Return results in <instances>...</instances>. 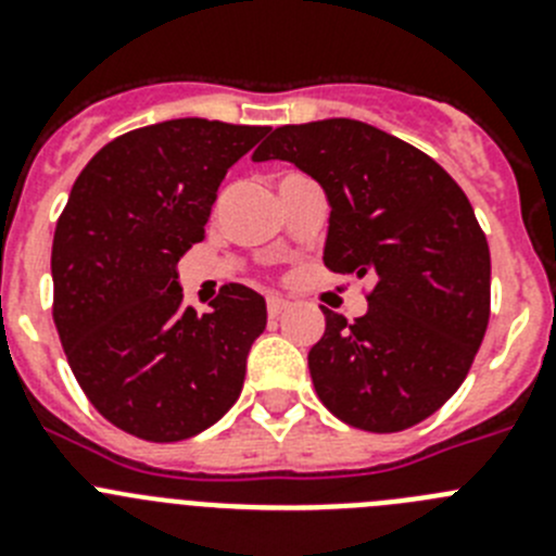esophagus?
Returning <instances> with one entry per match:
<instances>
[{
	"instance_id": "34e87169",
	"label": "esophagus",
	"mask_w": 556,
	"mask_h": 556,
	"mask_svg": "<svg viewBox=\"0 0 556 556\" xmlns=\"http://www.w3.org/2000/svg\"><path fill=\"white\" fill-rule=\"evenodd\" d=\"M287 306H289L287 298H281V294H267V314H269V317H278V314H281Z\"/></svg>"
}]
</instances>
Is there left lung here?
Returning <instances> with one entry per match:
<instances>
[{
  "instance_id": "1",
  "label": "left lung",
  "mask_w": 556,
  "mask_h": 556,
  "mask_svg": "<svg viewBox=\"0 0 556 556\" xmlns=\"http://www.w3.org/2000/svg\"><path fill=\"white\" fill-rule=\"evenodd\" d=\"M326 189L323 262L370 275L367 314H326L308 351L314 390L342 424L392 434L459 390L490 320V248L473 205L443 166L356 119L283 125L253 152Z\"/></svg>"
}]
</instances>
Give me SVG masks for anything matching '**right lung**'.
Wrapping results in <instances>:
<instances>
[{"instance_id":"add662e5","label":"right lung","mask_w":556,"mask_h":556,"mask_svg":"<svg viewBox=\"0 0 556 556\" xmlns=\"http://www.w3.org/2000/svg\"><path fill=\"white\" fill-rule=\"evenodd\" d=\"M269 127L169 119L102 147L77 175L52 242V320L105 420L150 443L214 426L242 392L267 303L225 283L184 306L180 255L205 239L225 172Z\"/></svg>"}]
</instances>
